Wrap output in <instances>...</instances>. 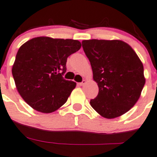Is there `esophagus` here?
I'll list each match as a JSON object with an SVG mask.
<instances>
[{
    "label": "esophagus",
    "instance_id": "1",
    "mask_svg": "<svg viewBox=\"0 0 157 157\" xmlns=\"http://www.w3.org/2000/svg\"><path fill=\"white\" fill-rule=\"evenodd\" d=\"M86 84V81L85 80H83L82 81V82H81V83H78V86H83L84 84Z\"/></svg>",
    "mask_w": 157,
    "mask_h": 157
}]
</instances>
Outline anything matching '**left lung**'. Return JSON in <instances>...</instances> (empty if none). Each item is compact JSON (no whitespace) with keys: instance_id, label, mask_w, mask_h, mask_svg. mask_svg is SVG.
I'll use <instances>...</instances> for the list:
<instances>
[{"instance_id":"8db88e82","label":"left lung","mask_w":157,"mask_h":157,"mask_svg":"<svg viewBox=\"0 0 157 157\" xmlns=\"http://www.w3.org/2000/svg\"><path fill=\"white\" fill-rule=\"evenodd\" d=\"M82 47L98 87L91 107L106 119L129 111L145 84L143 64L135 51L121 40H84Z\"/></svg>"}]
</instances>
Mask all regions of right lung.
Masks as SVG:
<instances>
[{
	"label": "right lung",
	"instance_id": "right-lung-1",
	"mask_svg": "<svg viewBox=\"0 0 157 157\" xmlns=\"http://www.w3.org/2000/svg\"><path fill=\"white\" fill-rule=\"evenodd\" d=\"M81 47L78 40L46 36L21 46L12 73L19 94L34 110L50 113L66 103L76 83L65 80L62 75L68 56Z\"/></svg>",
	"mask_w": 157,
	"mask_h": 157
}]
</instances>
